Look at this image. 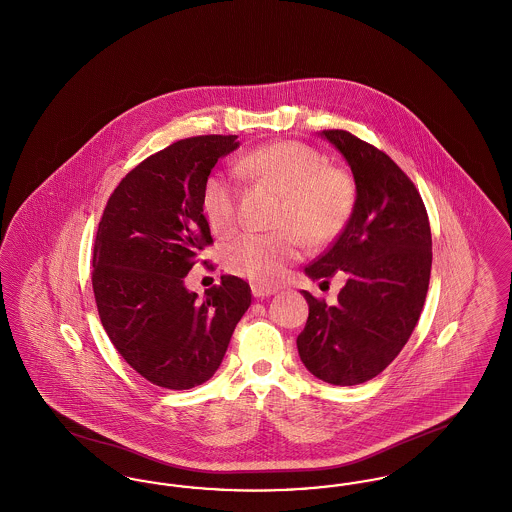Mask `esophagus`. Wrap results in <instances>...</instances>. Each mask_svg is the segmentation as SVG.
Segmentation results:
<instances>
[{
    "label": "esophagus",
    "instance_id": "34e87169",
    "mask_svg": "<svg viewBox=\"0 0 512 512\" xmlns=\"http://www.w3.org/2000/svg\"><path fill=\"white\" fill-rule=\"evenodd\" d=\"M276 292H278L276 288H268L265 284H251V293L255 297H268V295H274Z\"/></svg>",
    "mask_w": 512,
    "mask_h": 512
}]
</instances>
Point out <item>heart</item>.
<instances>
[{"instance_id":"b5f03b06","label":"heart","mask_w":512,"mask_h":512,"mask_svg":"<svg viewBox=\"0 0 512 512\" xmlns=\"http://www.w3.org/2000/svg\"><path fill=\"white\" fill-rule=\"evenodd\" d=\"M240 171L280 192L284 201L276 219L282 230L245 232L222 247L228 272L257 284L278 282L297 261L307 242H334L353 215L355 182L340 167L328 165L324 153L303 142L282 140L247 153ZM201 209L211 230L226 236L240 222V188L224 172H213L201 190Z\"/></svg>"}]
</instances>
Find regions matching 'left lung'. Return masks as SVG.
<instances>
[{
    "mask_svg": "<svg viewBox=\"0 0 512 512\" xmlns=\"http://www.w3.org/2000/svg\"><path fill=\"white\" fill-rule=\"evenodd\" d=\"M349 163L357 199L338 240L305 268L328 282H347L336 305L309 292V318L297 351L311 374L334 386L378 376L411 338L422 313L432 268V232L413 180L378 147L345 130H322Z\"/></svg>",
    "mask_w": 512,
    "mask_h": 512,
    "instance_id": "left-lung-1",
    "label": "left lung"
}]
</instances>
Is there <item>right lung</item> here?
I'll use <instances>...</instances> for the list:
<instances>
[{"label":"right lung","mask_w":512,"mask_h":512,"mask_svg":"<svg viewBox=\"0 0 512 512\" xmlns=\"http://www.w3.org/2000/svg\"><path fill=\"white\" fill-rule=\"evenodd\" d=\"M238 136H194L149 155L109 197L94 242L99 318L122 359L151 384L190 390L222 363L251 305L238 276L197 293L184 286L197 253L213 244L201 190Z\"/></svg>","instance_id":"add662e5"}]
</instances>
